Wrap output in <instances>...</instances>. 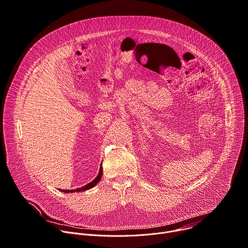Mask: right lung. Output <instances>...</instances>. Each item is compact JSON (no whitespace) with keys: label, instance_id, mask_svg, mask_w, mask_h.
Wrapping results in <instances>:
<instances>
[{"label":"right lung","instance_id":"obj_1","mask_svg":"<svg viewBox=\"0 0 248 248\" xmlns=\"http://www.w3.org/2000/svg\"><path fill=\"white\" fill-rule=\"evenodd\" d=\"M102 176H103V167H102V165H101V167H100V171H98V174H97V176L94 178V180H93L91 183H89V184H87V185H85L84 186H81V187H78V188H76V189H59V190H61V191H62V192H66V193H69V192H75V191H83V190H88V189H90V188H92V187H93L98 182L101 181V179H102Z\"/></svg>","mask_w":248,"mask_h":248}]
</instances>
